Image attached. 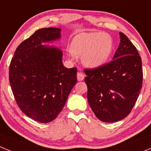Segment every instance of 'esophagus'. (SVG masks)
<instances>
[{
  "mask_svg": "<svg viewBox=\"0 0 151 151\" xmlns=\"http://www.w3.org/2000/svg\"><path fill=\"white\" fill-rule=\"evenodd\" d=\"M84 78H85V75L82 72L78 73V74H77V79H78V81H82V80H84Z\"/></svg>",
  "mask_w": 151,
  "mask_h": 151,
  "instance_id": "34e87169",
  "label": "esophagus"
}]
</instances>
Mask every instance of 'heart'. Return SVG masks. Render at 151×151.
<instances>
[{
	"label": "heart",
	"instance_id": "1",
	"mask_svg": "<svg viewBox=\"0 0 151 151\" xmlns=\"http://www.w3.org/2000/svg\"><path fill=\"white\" fill-rule=\"evenodd\" d=\"M113 50L111 36L105 32H82L73 38L69 52L75 57H82L85 67L97 69L105 65Z\"/></svg>",
	"mask_w": 151,
	"mask_h": 151
}]
</instances>
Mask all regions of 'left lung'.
<instances>
[{"label":"left lung","instance_id":"8db88e82","mask_svg":"<svg viewBox=\"0 0 151 151\" xmlns=\"http://www.w3.org/2000/svg\"><path fill=\"white\" fill-rule=\"evenodd\" d=\"M120 43L113 60L97 69H85L88 101L100 120L114 122L127 116L142 87L141 58L127 36L119 32Z\"/></svg>","mask_w":151,"mask_h":151}]
</instances>
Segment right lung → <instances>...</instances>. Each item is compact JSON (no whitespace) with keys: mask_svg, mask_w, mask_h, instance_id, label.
Returning a JSON list of instances; mask_svg holds the SVG:
<instances>
[{"mask_svg":"<svg viewBox=\"0 0 151 151\" xmlns=\"http://www.w3.org/2000/svg\"><path fill=\"white\" fill-rule=\"evenodd\" d=\"M59 28L38 29L22 41L10 64L9 80L20 110L35 121L55 119L77 82V69H67L63 53L55 47L42 45L60 38Z\"/></svg>","mask_w":151,"mask_h":151,"instance_id":"obj_1","label":"right lung"}]
</instances>
